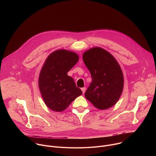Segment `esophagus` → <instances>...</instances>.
<instances>
[{
	"label": "esophagus",
	"mask_w": 156,
	"mask_h": 156,
	"mask_svg": "<svg viewBox=\"0 0 156 156\" xmlns=\"http://www.w3.org/2000/svg\"><path fill=\"white\" fill-rule=\"evenodd\" d=\"M81 91H82V92H83V94H84V93H85V91H86V87H82L81 88Z\"/></svg>",
	"instance_id": "34e87169"
}]
</instances>
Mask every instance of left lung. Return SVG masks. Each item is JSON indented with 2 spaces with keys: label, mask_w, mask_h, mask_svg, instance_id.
Instances as JSON below:
<instances>
[{
  "label": "left lung",
  "mask_w": 156,
  "mask_h": 156,
  "mask_svg": "<svg viewBox=\"0 0 156 156\" xmlns=\"http://www.w3.org/2000/svg\"><path fill=\"white\" fill-rule=\"evenodd\" d=\"M83 60L92 77L86 98L100 110L112 107L123 89V75L119 63L112 54L99 47L84 52Z\"/></svg>",
  "instance_id": "left-lung-1"
}]
</instances>
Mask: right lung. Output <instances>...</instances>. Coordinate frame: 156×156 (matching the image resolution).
I'll return each mask as SVG.
<instances>
[{"label":"right lung","mask_w":156,"mask_h":156,"mask_svg":"<svg viewBox=\"0 0 156 156\" xmlns=\"http://www.w3.org/2000/svg\"><path fill=\"white\" fill-rule=\"evenodd\" d=\"M75 52L60 49L46 58L39 77V87L46 105L52 110L62 112L82 94L74 80L67 73L78 62Z\"/></svg>","instance_id":"add662e5"}]
</instances>
